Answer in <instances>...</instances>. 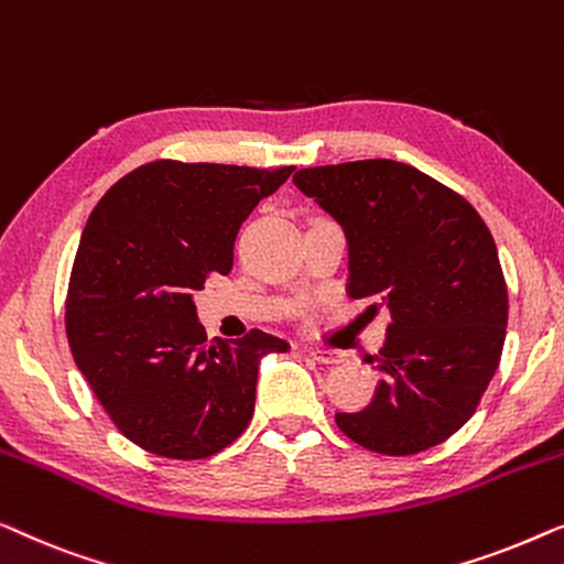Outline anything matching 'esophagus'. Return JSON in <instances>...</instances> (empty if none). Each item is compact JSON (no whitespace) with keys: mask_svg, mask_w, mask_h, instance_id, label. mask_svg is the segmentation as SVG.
Listing matches in <instances>:
<instances>
[{"mask_svg":"<svg viewBox=\"0 0 564 564\" xmlns=\"http://www.w3.org/2000/svg\"><path fill=\"white\" fill-rule=\"evenodd\" d=\"M306 355H308V358H314L316 362H322V365H337V362H343V360H345V355H343V352H335V350H319V347H308Z\"/></svg>","mask_w":564,"mask_h":564,"instance_id":"34e87169","label":"esophagus"}]
</instances>
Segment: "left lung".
I'll use <instances>...</instances> for the list:
<instances>
[{"mask_svg": "<svg viewBox=\"0 0 564 564\" xmlns=\"http://www.w3.org/2000/svg\"><path fill=\"white\" fill-rule=\"evenodd\" d=\"M293 184L343 227L347 296L391 312L386 343L368 358L380 370L376 395L337 414V426L380 455L452 437L494 378L509 322L486 221L440 181L386 158L304 169Z\"/></svg>", "mask_w": 564, "mask_h": 564, "instance_id": "left-lung-1", "label": "left lung"}]
</instances>
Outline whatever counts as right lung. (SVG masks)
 <instances>
[{
  "label": "right lung",
  "mask_w": 564,
  "mask_h": 564,
  "mask_svg": "<svg viewBox=\"0 0 564 564\" xmlns=\"http://www.w3.org/2000/svg\"><path fill=\"white\" fill-rule=\"evenodd\" d=\"M291 173L155 161L117 181L91 212L68 283V345L138 447L202 459L250 424L260 360L289 343L260 329L206 343L194 293L232 271L242 221Z\"/></svg>",
  "instance_id": "obj_1"
}]
</instances>
